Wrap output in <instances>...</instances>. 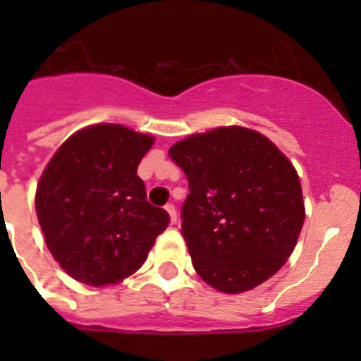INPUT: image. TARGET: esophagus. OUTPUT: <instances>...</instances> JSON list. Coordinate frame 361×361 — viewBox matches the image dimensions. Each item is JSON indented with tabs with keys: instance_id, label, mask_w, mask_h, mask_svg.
<instances>
[{
	"instance_id": "obj_1",
	"label": "esophagus",
	"mask_w": 361,
	"mask_h": 361,
	"mask_svg": "<svg viewBox=\"0 0 361 361\" xmlns=\"http://www.w3.org/2000/svg\"><path fill=\"white\" fill-rule=\"evenodd\" d=\"M166 212H168V215H170L171 224H175V222H177V209H175L173 204H166Z\"/></svg>"
}]
</instances>
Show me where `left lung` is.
<instances>
[{"label":"left lung","instance_id":"1","mask_svg":"<svg viewBox=\"0 0 361 361\" xmlns=\"http://www.w3.org/2000/svg\"><path fill=\"white\" fill-rule=\"evenodd\" d=\"M190 186L183 237L197 275L220 293L250 291L288 262L305 219L295 166L262 133L222 126L170 148Z\"/></svg>","mask_w":361,"mask_h":361}]
</instances>
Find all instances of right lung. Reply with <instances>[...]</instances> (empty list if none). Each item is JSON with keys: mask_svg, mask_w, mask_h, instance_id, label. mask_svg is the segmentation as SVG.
Returning a JSON list of instances; mask_svg holds the SVG:
<instances>
[{"mask_svg": "<svg viewBox=\"0 0 361 361\" xmlns=\"http://www.w3.org/2000/svg\"><path fill=\"white\" fill-rule=\"evenodd\" d=\"M152 145V135L121 124H94L68 137L44 168L37 220L52 257L78 282L101 288L133 275L170 224L137 175Z\"/></svg>", "mask_w": 361, "mask_h": 361, "instance_id": "add662e5", "label": "right lung"}]
</instances>
